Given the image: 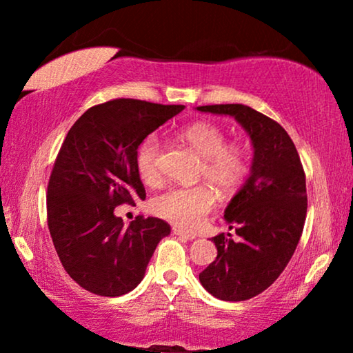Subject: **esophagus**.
I'll list each match as a JSON object with an SVG mask.
<instances>
[{"label": "esophagus", "instance_id": "34e87169", "mask_svg": "<svg viewBox=\"0 0 353 353\" xmlns=\"http://www.w3.org/2000/svg\"><path fill=\"white\" fill-rule=\"evenodd\" d=\"M172 231H173V234L180 236V238H183V239H188V241H191V239H194V238H196V234L190 233V231H185V230H181L180 226H173Z\"/></svg>", "mask_w": 353, "mask_h": 353}]
</instances>
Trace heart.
Segmentation results:
<instances>
[{"mask_svg": "<svg viewBox=\"0 0 353 353\" xmlns=\"http://www.w3.org/2000/svg\"><path fill=\"white\" fill-rule=\"evenodd\" d=\"M181 138L190 143L202 159L201 176L209 180L223 194L234 192L249 173V154L243 144L226 143L219 125L196 122L181 130ZM162 143L157 133L148 134L137 151V168L146 185L161 180ZM215 192L207 185L191 188L172 186L151 202L154 214L183 228H194L214 209Z\"/></svg>", "mask_w": 353, "mask_h": 353, "instance_id": "1", "label": "heart"}]
</instances>
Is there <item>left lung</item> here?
Here are the masks:
<instances>
[{
    "label": "left lung",
    "mask_w": 353,
    "mask_h": 353,
    "mask_svg": "<svg viewBox=\"0 0 353 353\" xmlns=\"http://www.w3.org/2000/svg\"><path fill=\"white\" fill-rule=\"evenodd\" d=\"M201 112L233 115L254 144L249 180L225 210L231 234L212 238L216 259L199 274L201 284L221 301L255 297L276 281L294 255L307 216L305 172L281 125L243 104H214Z\"/></svg>",
    "instance_id": "8db88e82"
}]
</instances>
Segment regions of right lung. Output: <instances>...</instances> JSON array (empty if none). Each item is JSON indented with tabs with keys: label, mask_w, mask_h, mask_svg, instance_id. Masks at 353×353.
I'll return each mask as SVG.
<instances>
[{
	"label": "right lung",
	"mask_w": 353,
	"mask_h": 353,
	"mask_svg": "<svg viewBox=\"0 0 353 353\" xmlns=\"http://www.w3.org/2000/svg\"><path fill=\"white\" fill-rule=\"evenodd\" d=\"M183 109L112 99L90 108L67 133L48 181V228L62 267L86 291L104 297L133 291L159 241L170 234L161 219L138 215L125 226L114 210L146 197L139 143Z\"/></svg>",
	"instance_id": "add662e5"
}]
</instances>
